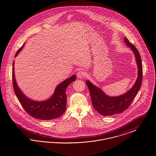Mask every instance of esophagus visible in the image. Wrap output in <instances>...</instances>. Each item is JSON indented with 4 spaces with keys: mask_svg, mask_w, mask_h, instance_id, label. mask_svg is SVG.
Masks as SVG:
<instances>
[{
    "mask_svg": "<svg viewBox=\"0 0 156 156\" xmlns=\"http://www.w3.org/2000/svg\"><path fill=\"white\" fill-rule=\"evenodd\" d=\"M86 73L82 71H80L79 72H78L77 73V76L79 78H82L83 77H85L86 76Z\"/></svg>",
    "mask_w": 156,
    "mask_h": 156,
    "instance_id": "obj_1",
    "label": "esophagus"
}]
</instances>
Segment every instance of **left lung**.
Returning <instances> with one entry per match:
<instances>
[{
    "label": "left lung",
    "mask_w": 156,
    "mask_h": 156,
    "mask_svg": "<svg viewBox=\"0 0 156 156\" xmlns=\"http://www.w3.org/2000/svg\"><path fill=\"white\" fill-rule=\"evenodd\" d=\"M124 41L126 45L133 51L137 65V78L133 86L121 95L111 97L106 95L104 90L94 85L89 80L86 81V84L90 92L93 107L103 116H111L125 111L130 105L141 87L143 68L140 55L137 48L129 41L126 37H125Z\"/></svg>",
    "instance_id": "1"
}]
</instances>
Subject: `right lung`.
Returning a JSON list of instances; mask_svg holds the SVG:
<instances>
[{"label":"right lung","mask_w":156,"mask_h":156,"mask_svg":"<svg viewBox=\"0 0 156 156\" xmlns=\"http://www.w3.org/2000/svg\"><path fill=\"white\" fill-rule=\"evenodd\" d=\"M24 44L16 52L15 57L22 51ZM15 61L13 62L12 78L15 94L24 110L30 116L41 120H51L57 119L61 116L66 110L67 95L66 91L68 86L74 81L76 75H73L71 77L61 82L56 87L52 95L44 101H36L26 96L18 86L15 78Z\"/></svg>","instance_id":"add662e5"}]
</instances>
